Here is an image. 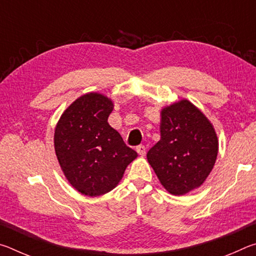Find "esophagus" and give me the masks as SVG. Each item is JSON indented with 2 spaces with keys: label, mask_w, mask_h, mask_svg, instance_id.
<instances>
[{
  "label": "esophagus",
  "mask_w": 256,
  "mask_h": 256,
  "mask_svg": "<svg viewBox=\"0 0 256 256\" xmlns=\"http://www.w3.org/2000/svg\"><path fill=\"white\" fill-rule=\"evenodd\" d=\"M136 152L140 156H144L146 154V146H142V144L136 146Z\"/></svg>",
  "instance_id": "1"
}]
</instances>
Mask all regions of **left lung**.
<instances>
[{
	"instance_id": "obj_1",
	"label": "left lung",
	"mask_w": 256,
	"mask_h": 256,
	"mask_svg": "<svg viewBox=\"0 0 256 256\" xmlns=\"http://www.w3.org/2000/svg\"><path fill=\"white\" fill-rule=\"evenodd\" d=\"M160 116V140L146 159L166 190L184 196L210 175L218 156V136L206 116L188 99L164 107Z\"/></svg>"
}]
</instances>
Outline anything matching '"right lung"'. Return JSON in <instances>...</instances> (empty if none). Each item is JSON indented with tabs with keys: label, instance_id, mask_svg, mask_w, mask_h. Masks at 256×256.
Wrapping results in <instances>:
<instances>
[{
	"label": "right lung",
	"instance_id": "obj_1",
	"mask_svg": "<svg viewBox=\"0 0 256 256\" xmlns=\"http://www.w3.org/2000/svg\"><path fill=\"white\" fill-rule=\"evenodd\" d=\"M112 110L110 98L89 92L76 99L56 124L54 148L60 170L68 183L86 196L110 192L138 157L108 124Z\"/></svg>",
	"mask_w": 256,
	"mask_h": 256
}]
</instances>
